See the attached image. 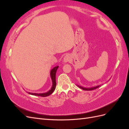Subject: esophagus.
<instances>
[{
	"label": "esophagus",
	"instance_id": "34e87169",
	"mask_svg": "<svg viewBox=\"0 0 129 129\" xmlns=\"http://www.w3.org/2000/svg\"><path fill=\"white\" fill-rule=\"evenodd\" d=\"M71 56H70L69 55H66L64 57V58H63V61L64 62H69L70 60H71Z\"/></svg>",
	"mask_w": 129,
	"mask_h": 129
}]
</instances>
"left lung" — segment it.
Returning a JSON list of instances; mask_svg holds the SVG:
<instances>
[{
    "label": "left lung",
    "instance_id": "1",
    "mask_svg": "<svg viewBox=\"0 0 129 129\" xmlns=\"http://www.w3.org/2000/svg\"><path fill=\"white\" fill-rule=\"evenodd\" d=\"M78 87H79L80 88H81V89H83V90H94V89H97V88H98L100 85H97V86H96V87H92V88H84V87H81V86H79V85H77Z\"/></svg>",
    "mask_w": 129,
    "mask_h": 129
}]
</instances>
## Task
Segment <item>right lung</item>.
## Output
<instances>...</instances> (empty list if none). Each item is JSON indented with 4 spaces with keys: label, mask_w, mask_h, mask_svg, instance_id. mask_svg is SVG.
<instances>
[{
    "label": "right lung",
    "mask_w": 129,
    "mask_h": 129,
    "mask_svg": "<svg viewBox=\"0 0 129 129\" xmlns=\"http://www.w3.org/2000/svg\"><path fill=\"white\" fill-rule=\"evenodd\" d=\"M58 68V66H56V67H55L53 68L50 71V77H51V79L52 80V83L53 85L52 88L50 89V90L48 91L45 93H32V92H28L29 94L32 95H34V96H41V97H47L50 94H52L53 92L54 91L55 88H56V73L57 71V69Z\"/></svg>",
    "instance_id": "1"
}]
</instances>
